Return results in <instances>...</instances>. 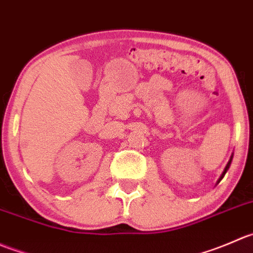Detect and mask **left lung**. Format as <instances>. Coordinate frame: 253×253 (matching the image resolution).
<instances>
[{
  "mask_svg": "<svg viewBox=\"0 0 253 253\" xmlns=\"http://www.w3.org/2000/svg\"><path fill=\"white\" fill-rule=\"evenodd\" d=\"M231 161H232V155H231V157H230V160H229V162H227V165H226V167H225L224 169V171H222V173H221V176H220V178L217 179V182H216V184L219 183L220 181H221L222 178H224V176H225V173H226L227 172V169H229V167H230V165H231Z\"/></svg>",
  "mask_w": 253,
  "mask_h": 253,
  "instance_id": "obj_1",
  "label": "left lung"
}]
</instances>
